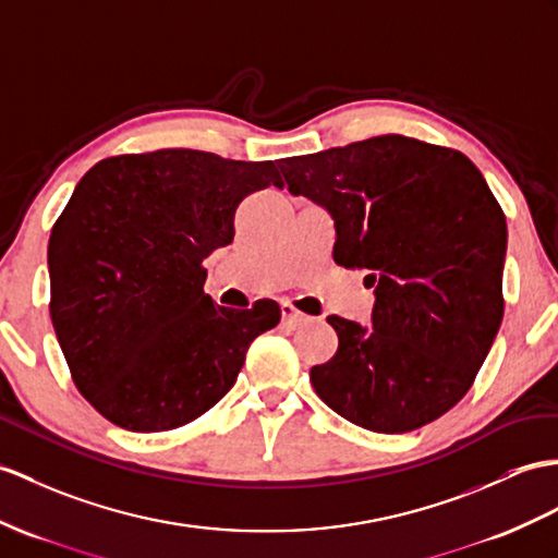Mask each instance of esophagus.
<instances>
[{
  "label": "esophagus",
  "instance_id": "1",
  "mask_svg": "<svg viewBox=\"0 0 558 558\" xmlns=\"http://www.w3.org/2000/svg\"><path fill=\"white\" fill-rule=\"evenodd\" d=\"M281 319H283V324H289V326H301V324L307 322V315L291 303H281Z\"/></svg>",
  "mask_w": 558,
  "mask_h": 558
}]
</instances>
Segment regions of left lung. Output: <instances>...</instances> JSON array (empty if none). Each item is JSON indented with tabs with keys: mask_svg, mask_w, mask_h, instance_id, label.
Wrapping results in <instances>:
<instances>
[{
	"mask_svg": "<svg viewBox=\"0 0 558 558\" xmlns=\"http://www.w3.org/2000/svg\"><path fill=\"white\" fill-rule=\"evenodd\" d=\"M291 194L329 208L333 263L366 269L372 329L326 317L336 355L310 369L333 412L407 433L466 396L505 317L507 220L478 168L454 148L402 134L281 158Z\"/></svg>",
	"mask_w": 558,
	"mask_h": 558,
	"instance_id": "left-lung-1",
	"label": "left lung"
}]
</instances>
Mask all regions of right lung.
<instances>
[{
  "instance_id": "right-lung-1",
  "label": "right lung",
  "mask_w": 558,
  "mask_h": 558,
  "mask_svg": "<svg viewBox=\"0 0 558 558\" xmlns=\"http://www.w3.org/2000/svg\"><path fill=\"white\" fill-rule=\"evenodd\" d=\"M283 182L271 160L160 148L99 160L49 236V315L75 388L111 424L180 428L234 386L279 305L213 303L203 260L239 203Z\"/></svg>"
}]
</instances>
